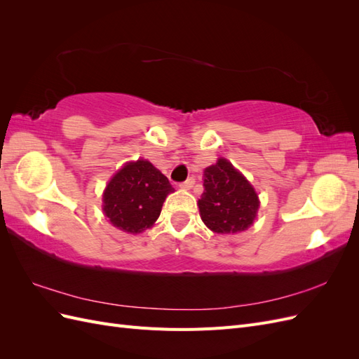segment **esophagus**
<instances>
[{
	"label": "esophagus",
	"instance_id": "1",
	"mask_svg": "<svg viewBox=\"0 0 359 359\" xmlns=\"http://www.w3.org/2000/svg\"><path fill=\"white\" fill-rule=\"evenodd\" d=\"M193 184H194V178L191 177V178H187V180L184 181V182H181V184H180V187H181V189H186V190H189V189H191V187H193Z\"/></svg>",
	"mask_w": 359,
	"mask_h": 359
}]
</instances>
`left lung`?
<instances>
[{
    "mask_svg": "<svg viewBox=\"0 0 359 359\" xmlns=\"http://www.w3.org/2000/svg\"><path fill=\"white\" fill-rule=\"evenodd\" d=\"M199 211L203 223L217 233H236L253 224L259 201L255 189L229 161L219 158L203 172Z\"/></svg>",
    "mask_w": 359,
    "mask_h": 359,
    "instance_id": "left-lung-1",
    "label": "left lung"
}]
</instances>
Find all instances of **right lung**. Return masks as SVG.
I'll return each instance as SVG.
<instances>
[{"mask_svg": "<svg viewBox=\"0 0 359 359\" xmlns=\"http://www.w3.org/2000/svg\"><path fill=\"white\" fill-rule=\"evenodd\" d=\"M173 191L169 180L149 161L128 163L107 184L103 211L119 231L140 233L158 219L163 202Z\"/></svg>", "mask_w": 359, "mask_h": 359, "instance_id": "1", "label": "right lung"}]
</instances>
